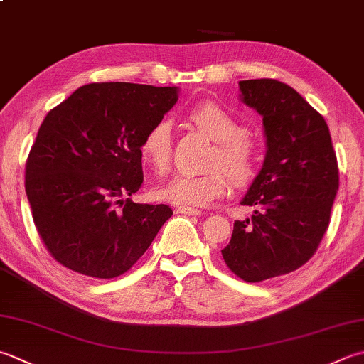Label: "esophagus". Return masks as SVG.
I'll return each instance as SVG.
<instances>
[{
  "mask_svg": "<svg viewBox=\"0 0 364 364\" xmlns=\"http://www.w3.org/2000/svg\"><path fill=\"white\" fill-rule=\"evenodd\" d=\"M176 211L181 213V215H188V216H200L202 215L200 210L189 208V206H178Z\"/></svg>",
  "mask_w": 364,
  "mask_h": 364,
  "instance_id": "1",
  "label": "esophagus"
}]
</instances>
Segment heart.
I'll return each mask as SVG.
<instances>
[{
    "label": "heart",
    "mask_w": 364,
    "mask_h": 364,
    "mask_svg": "<svg viewBox=\"0 0 364 364\" xmlns=\"http://www.w3.org/2000/svg\"><path fill=\"white\" fill-rule=\"evenodd\" d=\"M189 123L215 145L206 158L208 172L176 175L156 189L159 200L180 206H205L225 196L232 184L245 186L259 172L260 148L241 121L216 102H200L186 113ZM140 154L156 172H166L172 161V127L158 121L140 140Z\"/></svg>",
    "instance_id": "b5f03b06"
}]
</instances>
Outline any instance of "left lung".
Returning a JSON list of instances; mask_svg holds the SVG:
<instances>
[{"label": "left lung", "instance_id": "8db88e82", "mask_svg": "<svg viewBox=\"0 0 364 364\" xmlns=\"http://www.w3.org/2000/svg\"><path fill=\"white\" fill-rule=\"evenodd\" d=\"M241 101L263 119L267 156L241 205L254 215L235 220L225 265L246 282L303 267L328 229L339 188L336 153L323 117L274 78L240 82Z\"/></svg>", "mask_w": 364, "mask_h": 364}]
</instances>
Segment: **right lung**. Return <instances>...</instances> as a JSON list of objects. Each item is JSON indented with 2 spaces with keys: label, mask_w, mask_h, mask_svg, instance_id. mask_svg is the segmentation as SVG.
Wrapping results in <instances>:
<instances>
[{
  "label": "right lung",
  "mask_w": 364,
  "mask_h": 364,
  "mask_svg": "<svg viewBox=\"0 0 364 364\" xmlns=\"http://www.w3.org/2000/svg\"><path fill=\"white\" fill-rule=\"evenodd\" d=\"M178 101L175 87L83 85L47 113L25 166L42 243L63 267L112 279L145 254L167 205L134 203L144 183L140 140Z\"/></svg>",
  "instance_id": "add662e5"
}]
</instances>
